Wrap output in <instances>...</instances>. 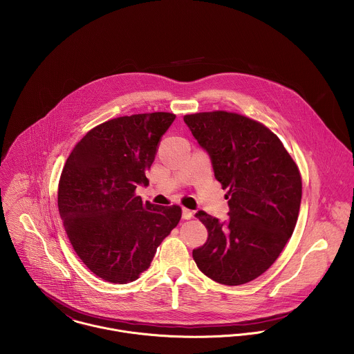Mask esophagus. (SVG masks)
<instances>
[{"label":"esophagus","mask_w":354,"mask_h":354,"mask_svg":"<svg viewBox=\"0 0 354 354\" xmlns=\"http://www.w3.org/2000/svg\"><path fill=\"white\" fill-rule=\"evenodd\" d=\"M183 218H184V219H191V218H194V211H191L189 208H183Z\"/></svg>","instance_id":"obj_1"}]
</instances>
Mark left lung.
I'll list each match as a JSON object with an SVG mask.
<instances>
[{
  "label": "left lung",
  "mask_w": 354,
  "mask_h": 354,
  "mask_svg": "<svg viewBox=\"0 0 354 354\" xmlns=\"http://www.w3.org/2000/svg\"><path fill=\"white\" fill-rule=\"evenodd\" d=\"M184 121L208 152L230 208L226 222L196 214L208 237L194 260L218 283H247L271 267L293 234L303 194L299 166L274 132L245 115L215 110Z\"/></svg>",
  "instance_id": "left-lung-1"
}]
</instances>
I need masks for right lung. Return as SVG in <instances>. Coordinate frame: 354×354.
<instances>
[{
    "mask_svg": "<svg viewBox=\"0 0 354 354\" xmlns=\"http://www.w3.org/2000/svg\"><path fill=\"white\" fill-rule=\"evenodd\" d=\"M176 114L117 117L88 131L73 147L58 183V211L82 261L102 279L128 283L151 264L181 219V207L143 202L162 135Z\"/></svg>",
    "mask_w": 354,
    "mask_h": 354,
    "instance_id": "right-lung-1",
    "label": "right lung"
}]
</instances>
